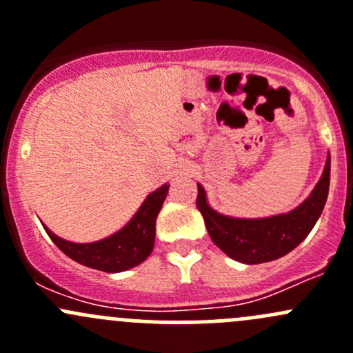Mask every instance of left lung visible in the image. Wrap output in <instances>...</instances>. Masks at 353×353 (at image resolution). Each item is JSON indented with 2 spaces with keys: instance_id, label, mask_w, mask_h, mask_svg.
Instances as JSON below:
<instances>
[{
  "instance_id": "left-lung-1",
  "label": "left lung",
  "mask_w": 353,
  "mask_h": 353,
  "mask_svg": "<svg viewBox=\"0 0 353 353\" xmlns=\"http://www.w3.org/2000/svg\"><path fill=\"white\" fill-rule=\"evenodd\" d=\"M330 165L328 155L321 179L304 203L292 212L268 219H232L222 215L208 205L205 190L198 184L196 206L212 241L229 258L245 265H258L285 256L307 237L321 216L330 190Z\"/></svg>"
}]
</instances>
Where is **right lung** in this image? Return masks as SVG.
<instances>
[{
	"label": "right lung",
	"mask_w": 353,
	"mask_h": 353,
	"mask_svg": "<svg viewBox=\"0 0 353 353\" xmlns=\"http://www.w3.org/2000/svg\"><path fill=\"white\" fill-rule=\"evenodd\" d=\"M169 184L148 194L133 219L121 230L97 243L77 244L61 239L44 225L52 243L80 265L108 273H119L140 265L150 256L155 243V220L163 205Z\"/></svg>",
	"instance_id": "right-lung-1"
}]
</instances>
